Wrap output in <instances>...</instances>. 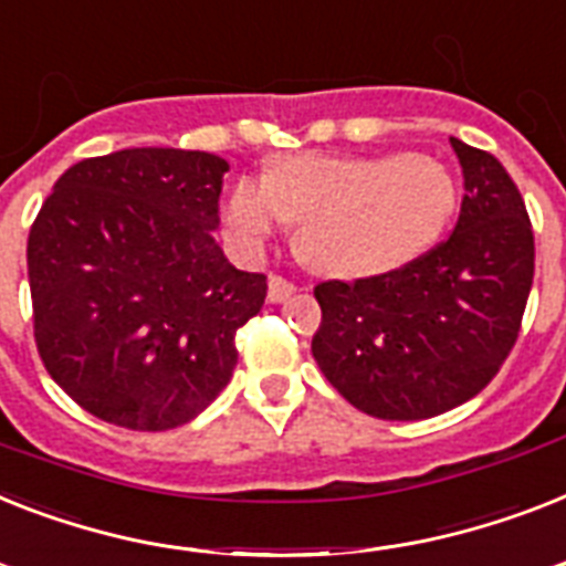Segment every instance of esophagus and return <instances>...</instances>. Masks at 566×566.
I'll return each instance as SVG.
<instances>
[{"mask_svg":"<svg viewBox=\"0 0 566 566\" xmlns=\"http://www.w3.org/2000/svg\"><path fill=\"white\" fill-rule=\"evenodd\" d=\"M293 291H296V284L287 282V279H282V275H270V282H268L270 302H284V298L291 296Z\"/></svg>","mask_w":566,"mask_h":566,"instance_id":"34e87169","label":"esophagus"}]
</instances>
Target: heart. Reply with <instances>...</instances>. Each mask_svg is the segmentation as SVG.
<instances>
[{
	"label": "heart",
	"instance_id": "obj_1",
	"mask_svg": "<svg viewBox=\"0 0 566 566\" xmlns=\"http://www.w3.org/2000/svg\"><path fill=\"white\" fill-rule=\"evenodd\" d=\"M457 209V186L430 156H279L264 179L229 191V238L261 250L298 220V252L337 275H375L430 250Z\"/></svg>",
	"mask_w": 566,
	"mask_h": 566
}]
</instances>
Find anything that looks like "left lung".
Returning <instances> with one entry per match:
<instances>
[{"mask_svg":"<svg viewBox=\"0 0 566 566\" xmlns=\"http://www.w3.org/2000/svg\"><path fill=\"white\" fill-rule=\"evenodd\" d=\"M465 197L448 241L389 273L319 282L311 352L366 416L418 421L489 387L512 352L535 275L523 197L489 150L450 139Z\"/></svg>","mask_w":566,"mask_h":566,"instance_id":"8db88e82","label":"left lung"}]
</instances>
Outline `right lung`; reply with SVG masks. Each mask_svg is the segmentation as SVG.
Listing matches in <instances>:
<instances>
[{
	"instance_id": "1",
	"label": "right lung",
	"mask_w": 566,
	"mask_h": 566,
	"mask_svg": "<svg viewBox=\"0 0 566 566\" xmlns=\"http://www.w3.org/2000/svg\"><path fill=\"white\" fill-rule=\"evenodd\" d=\"M227 171L203 150L127 148L72 165L45 197L29 235L36 352L101 421L171 430L232 378L268 275L211 238Z\"/></svg>"
}]
</instances>
